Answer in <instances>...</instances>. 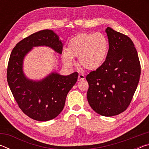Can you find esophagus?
Segmentation results:
<instances>
[{"mask_svg": "<svg viewBox=\"0 0 149 149\" xmlns=\"http://www.w3.org/2000/svg\"><path fill=\"white\" fill-rule=\"evenodd\" d=\"M85 75L83 74H79V76H78V81H83L85 79Z\"/></svg>", "mask_w": 149, "mask_h": 149, "instance_id": "obj_1", "label": "esophagus"}]
</instances>
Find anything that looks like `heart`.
I'll return each mask as SVG.
<instances>
[{
	"mask_svg": "<svg viewBox=\"0 0 149 149\" xmlns=\"http://www.w3.org/2000/svg\"><path fill=\"white\" fill-rule=\"evenodd\" d=\"M108 51V41L100 33H81L70 39L67 51H63L62 60L72 66L74 58L78 57L81 66L87 70H95L101 66Z\"/></svg>",
	"mask_w": 149,
	"mask_h": 149,
	"instance_id": "obj_1",
	"label": "heart"
}]
</instances>
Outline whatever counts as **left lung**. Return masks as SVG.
<instances>
[{"label": "left lung", "instance_id": "8db88e82", "mask_svg": "<svg viewBox=\"0 0 149 149\" xmlns=\"http://www.w3.org/2000/svg\"><path fill=\"white\" fill-rule=\"evenodd\" d=\"M109 49L106 60L86 76L87 100L98 114L113 116L125 111L132 101L141 75L137 50L129 37L106 29Z\"/></svg>", "mask_w": 149, "mask_h": 149}]
</instances>
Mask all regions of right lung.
<instances>
[{
    "label": "right lung",
    "instance_id": "right-lung-1",
    "mask_svg": "<svg viewBox=\"0 0 149 149\" xmlns=\"http://www.w3.org/2000/svg\"><path fill=\"white\" fill-rule=\"evenodd\" d=\"M45 46L60 54L63 44L52 30L45 29L24 38L12 50L7 68V81L15 100L25 114L37 121L56 118L64 108L68 92L75 84L78 73L62 75L51 72L42 79L34 81L24 73L25 56L33 47Z\"/></svg>",
    "mask_w": 149,
    "mask_h": 149
}]
</instances>
